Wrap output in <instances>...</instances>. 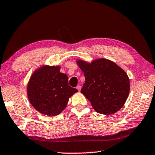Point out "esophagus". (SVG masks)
<instances>
[{"label": "esophagus", "mask_w": 155, "mask_h": 155, "mask_svg": "<svg viewBox=\"0 0 155 155\" xmlns=\"http://www.w3.org/2000/svg\"><path fill=\"white\" fill-rule=\"evenodd\" d=\"M81 87L80 85H77V90H78V91L81 90Z\"/></svg>", "instance_id": "esophagus-1"}]
</instances>
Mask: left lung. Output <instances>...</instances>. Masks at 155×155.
<instances>
[{
	"label": "left lung",
	"instance_id": "1",
	"mask_svg": "<svg viewBox=\"0 0 155 155\" xmlns=\"http://www.w3.org/2000/svg\"><path fill=\"white\" fill-rule=\"evenodd\" d=\"M85 82L81 93L90 101L96 112L110 115L124 105L130 91L129 78L114 62L100 59L88 64L78 61Z\"/></svg>",
	"mask_w": 155,
	"mask_h": 155
}]
</instances>
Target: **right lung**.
Returning a JSON list of instances; mask_svg holds the SVG:
<instances>
[{"label": "right lung", "instance_id": "1", "mask_svg": "<svg viewBox=\"0 0 155 155\" xmlns=\"http://www.w3.org/2000/svg\"><path fill=\"white\" fill-rule=\"evenodd\" d=\"M59 67L44 66L34 72L27 86L28 98L34 108L46 115L59 114L77 89L68 85V76Z\"/></svg>", "mask_w": 155, "mask_h": 155}]
</instances>
